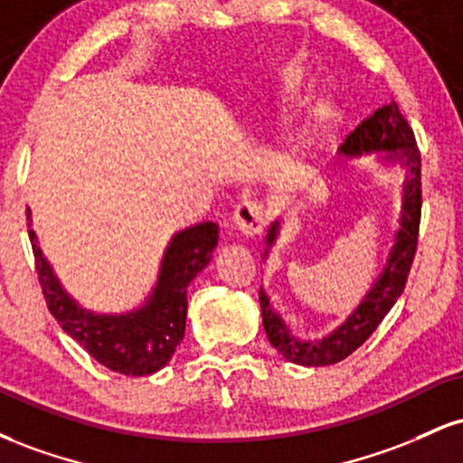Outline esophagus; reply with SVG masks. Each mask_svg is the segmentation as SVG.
<instances>
[{
    "instance_id": "esophagus-1",
    "label": "esophagus",
    "mask_w": 463,
    "mask_h": 463,
    "mask_svg": "<svg viewBox=\"0 0 463 463\" xmlns=\"http://www.w3.org/2000/svg\"><path fill=\"white\" fill-rule=\"evenodd\" d=\"M232 224L246 237L259 235L265 226L263 206L257 204V202H239L235 206V213H232Z\"/></svg>"
}]
</instances>
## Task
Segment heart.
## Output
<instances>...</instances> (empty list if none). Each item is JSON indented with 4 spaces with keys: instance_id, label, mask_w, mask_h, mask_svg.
<instances>
[{
    "instance_id": "heart-1",
    "label": "heart",
    "mask_w": 463,
    "mask_h": 463,
    "mask_svg": "<svg viewBox=\"0 0 463 463\" xmlns=\"http://www.w3.org/2000/svg\"><path fill=\"white\" fill-rule=\"evenodd\" d=\"M309 87V73L298 67H283L276 73L272 87L268 95L272 98V104L279 109H287L294 102H298L300 95Z\"/></svg>"
}]
</instances>
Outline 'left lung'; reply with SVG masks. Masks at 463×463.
<instances>
[{"label": "left lung", "instance_id": "left-lung-1", "mask_svg": "<svg viewBox=\"0 0 463 463\" xmlns=\"http://www.w3.org/2000/svg\"><path fill=\"white\" fill-rule=\"evenodd\" d=\"M365 154H376V158L385 165H402L405 167L402 204L394 243L387 252L383 268L372 280L359 305L350 311L346 320L328 335H324L322 339H302L291 333L289 324L274 309L272 300L265 294L263 287L259 289L265 335H268L269 344L291 364L320 368V365H333L346 359L376 331V326L383 322V317L405 289L418 246L422 191H420V152L416 139H413V130L409 128L407 119L398 110L394 99L374 110V115H370L368 119L361 121L337 150V156L348 158H359ZM279 232L280 220H274L268 228V235H265L263 257H268Z\"/></svg>", "mask_w": 463, "mask_h": 463}]
</instances>
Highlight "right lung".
<instances>
[{"instance_id": "right-lung-1", "label": "right lung", "mask_w": 463, "mask_h": 463, "mask_svg": "<svg viewBox=\"0 0 463 463\" xmlns=\"http://www.w3.org/2000/svg\"><path fill=\"white\" fill-rule=\"evenodd\" d=\"M25 215L47 309L62 331L95 361L119 374L146 376L165 368L184 337L187 287L213 257L220 226L200 222L174 232L163 252L156 283L143 305L124 313H95L67 294L32 231L30 209Z\"/></svg>"}]
</instances>
